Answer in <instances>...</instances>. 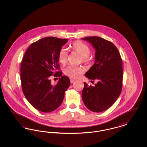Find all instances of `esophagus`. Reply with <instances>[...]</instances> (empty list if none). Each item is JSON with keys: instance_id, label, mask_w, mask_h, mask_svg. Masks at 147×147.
I'll use <instances>...</instances> for the list:
<instances>
[{"instance_id": "1", "label": "esophagus", "mask_w": 147, "mask_h": 147, "mask_svg": "<svg viewBox=\"0 0 147 147\" xmlns=\"http://www.w3.org/2000/svg\"><path fill=\"white\" fill-rule=\"evenodd\" d=\"M70 83H73V82H74L76 81V79H73V78H70Z\"/></svg>"}]
</instances>
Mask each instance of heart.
Instances as JSON below:
<instances>
[{"mask_svg":"<svg viewBox=\"0 0 147 147\" xmlns=\"http://www.w3.org/2000/svg\"><path fill=\"white\" fill-rule=\"evenodd\" d=\"M71 48L73 52H77L80 55L83 63L88 64L91 62L92 59L89 56L91 53V49L88 45L80 41H76L72 43ZM68 56V49L64 47L62 48L59 50L58 55L59 62L62 64H65L67 62ZM84 72L83 68L71 65L67 66L64 69V73L66 76L73 78H77Z\"/></svg>","mask_w":147,"mask_h":147,"instance_id":"heart-1","label":"heart"}]
</instances>
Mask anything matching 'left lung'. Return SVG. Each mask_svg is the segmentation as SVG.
<instances>
[{"instance_id": "8db88e82", "label": "left lung", "mask_w": 147, "mask_h": 147, "mask_svg": "<svg viewBox=\"0 0 147 147\" xmlns=\"http://www.w3.org/2000/svg\"><path fill=\"white\" fill-rule=\"evenodd\" d=\"M95 49V63L85 74L96 80L94 86L84 82L82 96L84 105L91 111H104L119 98L122 88L123 68L119 50L112 42L98 36L82 38Z\"/></svg>"}]
</instances>
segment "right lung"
I'll return each mask as SVG.
<instances>
[{
	"label": "right lung",
	"mask_w": 147,
	"mask_h": 147,
	"mask_svg": "<svg viewBox=\"0 0 147 147\" xmlns=\"http://www.w3.org/2000/svg\"><path fill=\"white\" fill-rule=\"evenodd\" d=\"M67 42V39L45 37L32 43L23 57L20 68L22 91L28 102L40 111L57 109L70 85L69 78L62 76L61 71H56L59 69L58 52ZM52 74L60 77L54 86L50 80Z\"/></svg>",
	"instance_id": "add662e5"
}]
</instances>
